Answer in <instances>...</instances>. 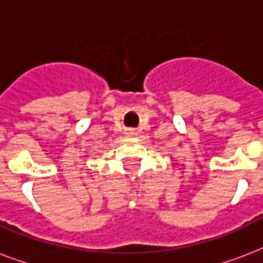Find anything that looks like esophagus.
Returning <instances> with one entry per match:
<instances>
[{"label": "esophagus", "mask_w": 263, "mask_h": 263, "mask_svg": "<svg viewBox=\"0 0 263 263\" xmlns=\"http://www.w3.org/2000/svg\"><path fill=\"white\" fill-rule=\"evenodd\" d=\"M125 135L134 136V135H136V131L135 129H132V128H129V129H125Z\"/></svg>", "instance_id": "34e87169"}]
</instances>
